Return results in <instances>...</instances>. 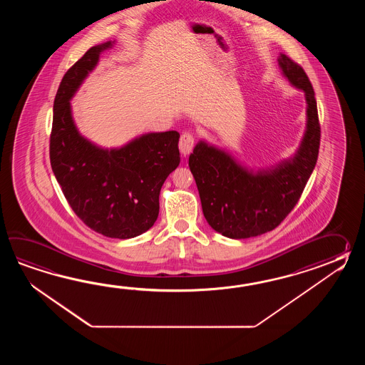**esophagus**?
Masks as SVG:
<instances>
[{"label":"esophagus","instance_id":"34e87169","mask_svg":"<svg viewBox=\"0 0 365 365\" xmlns=\"http://www.w3.org/2000/svg\"><path fill=\"white\" fill-rule=\"evenodd\" d=\"M194 148V137L192 133L185 132L180 137L179 148L182 155H189Z\"/></svg>","mask_w":365,"mask_h":365}]
</instances>
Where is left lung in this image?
I'll use <instances>...</instances> for the list:
<instances>
[{"mask_svg":"<svg viewBox=\"0 0 365 365\" xmlns=\"http://www.w3.org/2000/svg\"><path fill=\"white\" fill-rule=\"evenodd\" d=\"M278 63L307 101L305 133L294 156L253 170L206 140H200L189 156L203 215L212 230L230 239L255 237L278 227L295 207L317 163L321 130L309 78L286 55L280 53Z\"/></svg>","mask_w":365,"mask_h":365,"instance_id":"1","label":"left lung"}]
</instances>
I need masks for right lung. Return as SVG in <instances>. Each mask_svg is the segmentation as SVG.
<instances>
[{"label": "right lung", "mask_w": 365, "mask_h": 365, "mask_svg": "<svg viewBox=\"0 0 365 365\" xmlns=\"http://www.w3.org/2000/svg\"><path fill=\"white\" fill-rule=\"evenodd\" d=\"M113 44L90 48L62 78L49 158L66 201L87 227L112 239H132L158 219L160 189L180 164V134L146 133L121 148H106L79 133L70 101Z\"/></svg>", "instance_id": "1"}]
</instances>
